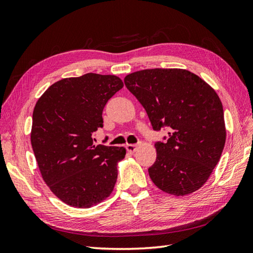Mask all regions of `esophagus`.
I'll return each mask as SVG.
<instances>
[{
    "instance_id": "1",
    "label": "esophagus",
    "mask_w": 253,
    "mask_h": 253,
    "mask_svg": "<svg viewBox=\"0 0 253 253\" xmlns=\"http://www.w3.org/2000/svg\"><path fill=\"white\" fill-rule=\"evenodd\" d=\"M126 150L128 152H130V153H133L137 150V144H129V143H127L126 144Z\"/></svg>"
}]
</instances>
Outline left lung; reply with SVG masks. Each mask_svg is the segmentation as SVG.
I'll return each mask as SVG.
<instances>
[{"label":"left lung","instance_id":"left-lung-1","mask_svg":"<svg viewBox=\"0 0 253 253\" xmlns=\"http://www.w3.org/2000/svg\"><path fill=\"white\" fill-rule=\"evenodd\" d=\"M127 89L144 107L155 142L150 178L161 190L185 196L198 190L218 163L226 140L222 102L210 85L186 69L153 68L127 75Z\"/></svg>","mask_w":253,"mask_h":253}]
</instances>
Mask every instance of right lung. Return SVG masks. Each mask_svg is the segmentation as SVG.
<instances>
[{
    "label": "right lung",
    "mask_w": 253,
    "mask_h": 253,
    "mask_svg": "<svg viewBox=\"0 0 253 253\" xmlns=\"http://www.w3.org/2000/svg\"><path fill=\"white\" fill-rule=\"evenodd\" d=\"M124 84L114 75L84 74L53 84L36 103L31 146L42 178L54 195L87 209L109 197L117 179L123 147L94 146L102 112Z\"/></svg>",
    "instance_id": "right-lung-1"
}]
</instances>
